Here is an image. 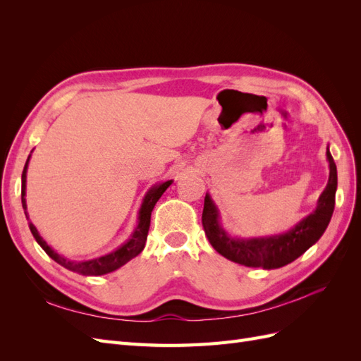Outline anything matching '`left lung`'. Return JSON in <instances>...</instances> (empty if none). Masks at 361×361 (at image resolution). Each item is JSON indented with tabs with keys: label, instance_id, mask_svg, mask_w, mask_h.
I'll use <instances>...</instances> for the list:
<instances>
[{
	"label": "left lung",
	"instance_id": "8db88e82",
	"mask_svg": "<svg viewBox=\"0 0 361 361\" xmlns=\"http://www.w3.org/2000/svg\"><path fill=\"white\" fill-rule=\"evenodd\" d=\"M326 161L330 167L329 183L319 195L316 209L285 233L255 238L232 236L221 226L220 211L211 195L206 192L202 223L211 245L226 259L250 268L276 269L298 259L313 244L318 243L334 211L337 169L329 147H326Z\"/></svg>",
	"mask_w": 361,
	"mask_h": 361
}]
</instances>
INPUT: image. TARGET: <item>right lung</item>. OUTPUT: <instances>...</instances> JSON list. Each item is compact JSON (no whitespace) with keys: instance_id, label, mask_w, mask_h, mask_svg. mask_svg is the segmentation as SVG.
<instances>
[{"instance_id":"add662e5","label":"right lung","mask_w":361,"mask_h":361,"mask_svg":"<svg viewBox=\"0 0 361 361\" xmlns=\"http://www.w3.org/2000/svg\"><path fill=\"white\" fill-rule=\"evenodd\" d=\"M30 158H31V155L28 157V159L25 162L24 171H23V192H20V199H23V207H24V212H25V216L28 220V226H30V231H31L32 236H35L37 244L43 250H45V253L52 260H56L57 264H60L64 268H68L69 271L78 272V274H82V276H104V274H108V272H113V271L118 269L120 267H123L125 264H128L130 259H134L135 256H138L141 253V251H143L146 239H147V233H149V227H150L152 211H154L157 202L159 200V197L164 194V191H166L173 183V180H166V182L157 183L146 192L143 202H141L140 211H138L137 227L134 228V232L130 233V236L128 238V241H125L122 245L117 247L116 250H113L111 253H108V255L94 257V259H89V260H71L68 257L59 255L56 250H52L47 244L45 239H43L39 235L36 226L30 221V216H28V212H27V200H25L27 169H28Z\"/></svg>"}]
</instances>
